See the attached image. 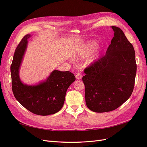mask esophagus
<instances>
[{
  "instance_id": "1",
  "label": "esophagus",
  "mask_w": 147,
  "mask_h": 147,
  "mask_svg": "<svg viewBox=\"0 0 147 147\" xmlns=\"http://www.w3.org/2000/svg\"><path fill=\"white\" fill-rule=\"evenodd\" d=\"M75 77H76L77 79L80 80V79H82V75L80 73H77L76 75H75Z\"/></svg>"
}]
</instances>
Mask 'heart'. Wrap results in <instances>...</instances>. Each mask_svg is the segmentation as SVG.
I'll list each match as a JSON object with an SVG mask.
<instances>
[{
	"mask_svg": "<svg viewBox=\"0 0 147 147\" xmlns=\"http://www.w3.org/2000/svg\"><path fill=\"white\" fill-rule=\"evenodd\" d=\"M97 47V44L94 41H89L85 44H83L82 46L80 47L78 51L77 52V54L76 55V57L77 59H82L83 58L86 57L93 50H94ZM97 54H94L93 55L90 59L89 60L88 63H91L94 61V60L97 57Z\"/></svg>",
	"mask_w": 147,
	"mask_h": 147,
	"instance_id": "b5f03b06",
	"label": "heart"
}]
</instances>
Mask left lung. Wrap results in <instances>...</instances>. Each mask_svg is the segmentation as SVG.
<instances>
[{
	"label": "left lung",
	"mask_w": 147,
	"mask_h": 147,
	"mask_svg": "<svg viewBox=\"0 0 147 147\" xmlns=\"http://www.w3.org/2000/svg\"><path fill=\"white\" fill-rule=\"evenodd\" d=\"M114 37L104 56L84 69L82 80L85 100L92 112L114 110L125 102L134 90L137 71L135 51L123 31L111 26Z\"/></svg>",
	"instance_id": "8db88e82"
}]
</instances>
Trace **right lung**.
I'll list each match as a JSON object with an SVG mask.
<instances>
[{
	"label": "right lung",
	"instance_id": "obj_1",
	"mask_svg": "<svg viewBox=\"0 0 147 147\" xmlns=\"http://www.w3.org/2000/svg\"><path fill=\"white\" fill-rule=\"evenodd\" d=\"M27 34L18 45L10 67L12 91L20 104L32 113L42 116L55 114L63 107L67 90L75 81L74 74L69 71L55 70L46 80L35 84H24L19 71L28 47Z\"/></svg>",
	"mask_w": 147,
	"mask_h": 147
}]
</instances>
